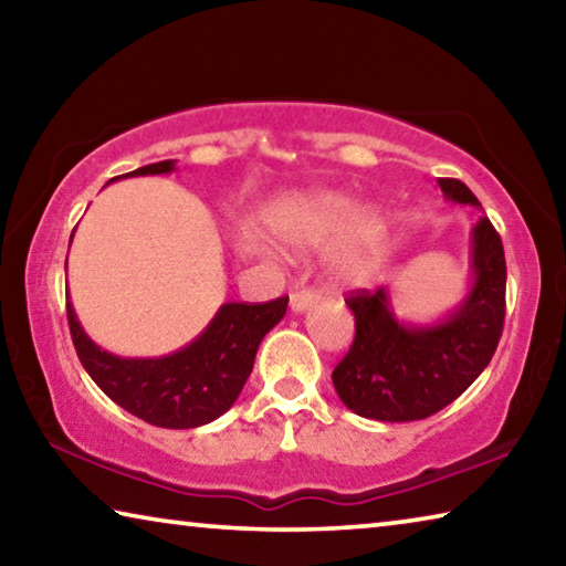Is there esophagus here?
I'll use <instances>...</instances> for the list:
<instances>
[{
    "mask_svg": "<svg viewBox=\"0 0 566 566\" xmlns=\"http://www.w3.org/2000/svg\"><path fill=\"white\" fill-rule=\"evenodd\" d=\"M317 300H319L317 292L296 290L290 294V306H292V312H306L312 304H317Z\"/></svg>",
    "mask_w": 566,
    "mask_h": 566,
    "instance_id": "obj_1",
    "label": "esophagus"
}]
</instances>
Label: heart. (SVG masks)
Masks as SVG:
<instances>
[{
  "instance_id": "heart-1",
  "label": "heart",
  "mask_w": 566,
  "mask_h": 566,
  "mask_svg": "<svg viewBox=\"0 0 566 566\" xmlns=\"http://www.w3.org/2000/svg\"><path fill=\"white\" fill-rule=\"evenodd\" d=\"M276 242L310 252L327 242V272L339 286H364L379 274L389 244V219L379 207H357L342 191H310L276 205L270 219Z\"/></svg>"
}]
</instances>
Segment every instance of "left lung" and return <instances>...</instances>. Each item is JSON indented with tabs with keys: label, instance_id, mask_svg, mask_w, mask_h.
Masks as SVG:
<instances>
[{
	"label": "left lung",
	"instance_id": "1",
	"mask_svg": "<svg viewBox=\"0 0 566 566\" xmlns=\"http://www.w3.org/2000/svg\"><path fill=\"white\" fill-rule=\"evenodd\" d=\"M449 202L482 207L464 181L439 179ZM506 262L496 229L479 217L472 229V286L434 324H407L391 310L387 286L352 294L354 342L332 381L344 407L377 421L437 415L482 375L504 327Z\"/></svg>",
	"mask_w": 566,
	"mask_h": 566
}]
</instances>
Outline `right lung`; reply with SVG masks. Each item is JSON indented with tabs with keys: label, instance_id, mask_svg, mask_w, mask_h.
<instances>
[{
	"label": "right lung",
	"instance_id": "add662e5",
	"mask_svg": "<svg viewBox=\"0 0 566 566\" xmlns=\"http://www.w3.org/2000/svg\"><path fill=\"white\" fill-rule=\"evenodd\" d=\"M169 171H175V159L139 167L122 177L169 175ZM286 302L290 296L266 304L227 302L219 306L214 319L197 339L167 357L155 359L117 357L97 347L82 329L70 300H66V319L82 367L112 401L155 427L195 429L222 417L234 405L244 381L252 375L264 334L282 322Z\"/></svg>",
	"mask_w": 566,
	"mask_h": 566
}]
</instances>
